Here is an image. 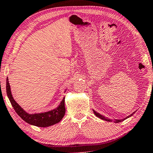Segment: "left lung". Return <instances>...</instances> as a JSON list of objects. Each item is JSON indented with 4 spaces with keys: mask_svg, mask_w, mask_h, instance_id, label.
Segmentation results:
<instances>
[{
    "mask_svg": "<svg viewBox=\"0 0 153 153\" xmlns=\"http://www.w3.org/2000/svg\"><path fill=\"white\" fill-rule=\"evenodd\" d=\"M94 111V114H95L96 117H98V118H100V119H102V120H107V121H111V120H110V119H109L108 118H106V117H105L104 116H102V115H101V114H100L99 113H98V112H96V111H94V110H93ZM135 113V111L134 112H133L132 114H130V116H128V117H127L126 118H125V119H114V123H120V122H121V121H123V120H126V119H128V118H129V117H132V116Z\"/></svg>",
    "mask_w": 153,
    "mask_h": 153,
    "instance_id": "left-lung-1",
    "label": "left lung"
}]
</instances>
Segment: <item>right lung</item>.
I'll return each instance as SVG.
<instances>
[{"instance_id":"add662e5","label":"right lung","mask_w":153,"mask_h":153,"mask_svg":"<svg viewBox=\"0 0 153 153\" xmlns=\"http://www.w3.org/2000/svg\"><path fill=\"white\" fill-rule=\"evenodd\" d=\"M6 91H7V95L9 98L10 102L17 114L27 123L33 125V126L42 127V128L53 126V125L59 123L63 119L64 116L65 114L66 109L65 106H64L65 98H63L59 106L53 110L46 111V112L30 114L25 112L13 98L7 77L6 79Z\"/></svg>"}]
</instances>
